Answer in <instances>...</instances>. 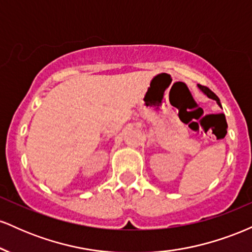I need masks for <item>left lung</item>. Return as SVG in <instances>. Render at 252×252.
Wrapping results in <instances>:
<instances>
[{
  "instance_id": "obj_1",
  "label": "left lung",
  "mask_w": 252,
  "mask_h": 252,
  "mask_svg": "<svg viewBox=\"0 0 252 252\" xmlns=\"http://www.w3.org/2000/svg\"><path fill=\"white\" fill-rule=\"evenodd\" d=\"M198 88H199V89H200V90H201V91H202V92H204V94H206V96H207V97H209V98H211V99H215V100H216V102H217V104H218V105H219V106H221V104H220V100H219V98H218V97H217V96H216V94H213V92H212V91H211V90H210L209 88H206V86H202V85H199V84H198Z\"/></svg>"
}]
</instances>
